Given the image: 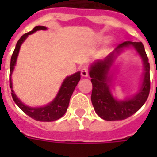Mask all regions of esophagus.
Wrapping results in <instances>:
<instances>
[{"label":"esophagus","mask_w":157,"mask_h":157,"mask_svg":"<svg viewBox=\"0 0 157 157\" xmlns=\"http://www.w3.org/2000/svg\"><path fill=\"white\" fill-rule=\"evenodd\" d=\"M81 76L82 77H88V71L86 68H82L81 69Z\"/></svg>","instance_id":"34e87169"}]
</instances>
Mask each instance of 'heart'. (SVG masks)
I'll use <instances>...</instances> for the list:
<instances>
[{"mask_svg": "<svg viewBox=\"0 0 157 157\" xmlns=\"http://www.w3.org/2000/svg\"><path fill=\"white\" fill-rule=\"evenodd\" d=\"M105 41H106V38L104 37V36H100V37H99V42H100V43H103V42H105ZM110 43H111V41H110V40H107V44H110Z\"/></svg>", "mask_w": 157, "mask_h": 157, "instance_id": "1", "label": "heart"}]
</instances>
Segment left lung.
Segmentation results:
<instances>
[{"mask_svg": "<svg viewBox=\"0 0 157 157\" xmlns=\"http://www.w3.org/2000/svg\"><path fill=\"white\" fill-rule=\"evenodd\" d=\"M132 47L143 59L144 75L141 86L133 96L117 100L111 94V84L113 73L111 67L125 48ZM89 75L93 84L91 100L96 113L105 121H121L136 113L148 99L150 90L149 63L142 42L127 41L118 45L103 60H96L89 67Z\"/></svg>", "mask_w": 157, "mask_h": 157, "instance_id": "left-lung-1", "label": "left lung"}]
</instances>
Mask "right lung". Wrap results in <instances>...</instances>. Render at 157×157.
Returning <instances> with one entry per match:
<instances>
[{
    "instance_id": "add662e5",
    "label": "right lung",
    "mask_w": 157,
    "mask_h": 157,
    "mask_svg": "<svg viewBox=\"0 0 157 157\" xmlns=\"http://www.w3.org/2000/svg\"><path fill=\"white\" fill-rule=\"evenodd\" d=\"M47 28L44 26H36L33 29V30L24 34L20 39L18 40L16 45H15V51L12 54L11 61H10V72H9V86L11 88V95L12 98L15 102V104L21 108L27 115L31 117L36 121H54L63 116L66 113V110L69 105L70 99L72 95L74 89L77 86L78 81L80 80V71H78L72 75L68 76L63 79L61 86L59 88V91L54 98V100L49 104L44 105V106H38V107H31L25 105L18 99V97L15 95V92L13 90V84H12V78L11 76L15 69L17 57L20 52V48L22 43L26 40L28 36L37 30H45Z\"/></svg>"
}]
</instances>
